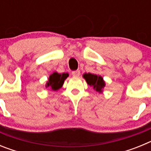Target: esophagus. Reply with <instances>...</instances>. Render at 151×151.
<instances>
[{"instance_id": "esophagus-1", "label": "esophagus", "mask_w": 151, "mask_h": 151, "mask_svg": "<svg viewBox=\"0 0 151 151\" xmlns=\"http://www.w3.org/2000/svg\"><path fill=\"white\" fill-rule=\"evenodd\" d=\"M72 75L73 76H78L80 75V71L79 70H76V71L72 72Z\"/></svg>"}]
</instances>
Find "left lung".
Instances as JSON below:
<instances>
[{
  "label": "left lung",
  "mask_w": 151,
  "mask_h": 151,
  "mask_svg": "<svg viewBox=\"0 0 151 151\" xmlns=\"http://www.w3.org/2000/svg\"><path fill=\"white\" fill-rule=\"evenodd\" d=\"M82 76L85 79L88 85L91 86L94 90L99 93L103 92V89L105 87L106 84L101 76L92 73H85Z\"/></svg>",
  "instance_id": "8db88e82"
}]
</instances>
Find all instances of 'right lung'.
<instances>
[{"label": "right lung", "instance_id": "add662e5", "mask_svg": "<svg viewBox=\"0 0 151 151\" xmlns=\"http://www.w3.org/2000/svg\"><path fill=\"white\" fill-rule=\"evenodd\" d=\"M69 76L68 73H60L54 72L49 76L48 81L47 82L45 87L50 88L53 91H57L61 88L64 83V81Z\"/></svg>", "mask_w": 151, "mask_h": 151}]
</instances>
